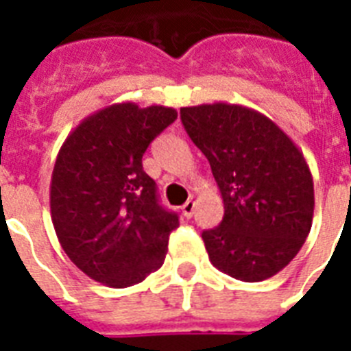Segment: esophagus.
Segmentation results:
<instances>
[{"label": "esophagus", "mask_w": 351, "mask_h": 351, "mask_svg": "<svg viewBox=\"0 0 351 351\" xmlns=\"http://www.w3.org/2000/svg\"><path fill=\"white\" fill-rule=\"evenodd\" d=\"M193 213H195V202H193V200H187V202L182 206V215H184L186 219H191Z\"/></svg>", "instance_id": "1"}]
</instances>
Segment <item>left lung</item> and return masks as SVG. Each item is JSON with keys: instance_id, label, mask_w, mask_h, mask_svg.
<instances>
[{"instance_id": "obj_1", "label": "left lung", "mask_w": 351, "mask_h": 351, "mask_svg": "<svg viewBox=\"0 0 351 351\" xmlns=\"http://www.w3.org/2000/svg\"><path fill=\"white\" fill-rule=\"evenodd\" d=\"M180 120L224 200L222 222L202 233L211 264L244 282L277 275L313 220V178L302 153L275 121L247 107H182Z\"/></svg>"}]
</instances>
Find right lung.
<instances>
[{"label":"right lung","instance_id":"1","mask_svg":"<svg viewBox=\"0 0 351 351\" xmlns=\"http://www.w3.org/2000/svg\"><path fill=\"white\" fill-rule=\"evenodd\" d=\"M175 120L173 107L114 104L85 118L63 142L52 171L51 217L63 251L87 277L129 288L164 264L178 215L158 204L142 156Z\"/></svg>","mask_w":351,"mask_h":351}]
</instances>
